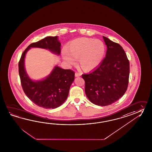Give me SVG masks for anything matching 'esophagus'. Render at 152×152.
<instances>
[{"label": "esophagus", "instance_id": "esophagus-1", "mask_svg": "<svg viewBox=\"0 0 152 152\" xmlns=\"http://www.w3.org/2000/svg\"><path fill=\"white\" fill-rule=\"evenodd\" d=\"M75 75V77H79V76H81V74H80L79 72H76Z\"/></svg>", "mask_w": 152, "mask_h": 152}]
</instances>
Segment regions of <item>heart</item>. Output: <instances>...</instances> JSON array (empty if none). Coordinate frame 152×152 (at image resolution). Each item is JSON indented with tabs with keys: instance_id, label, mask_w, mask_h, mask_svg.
<instances>
[{
	"instance_id": "heart-1",
	"label": "heart",
	"mask_w": 152,
	"mask_h": 152,
	"mask_svg": "<svg viewBox=\"0 0 152 152\" xmlns=\"http://www.w3.org/2000/svg\"><path fill=\"white\" fill-rule=\"evenodd\" d=\"M106 46L98 39L81 37L71 41L61 52L64 61L69 65L78 63L84 70H91L101 64L105 57Z\"/></svg>"
}]
</instances>
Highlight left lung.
I'll return each mask as SVG.
<instances>
[{
	"label": "left lung",
	"mask_w": 152,
	"mask_h": 152,
	"mask_svg": "<svg viewBox=\"0 0 152 152\" xmlns=\"http://www.w3.org/2000/svg\"><path fill=\"white\" fill-rule=\"evenodd\" d=\"M107 46L106 57L94 70L82 77L85 93L95 105H111L124 94L129 83V61L123 47L103 37Z\"/></svg>",
	"instance_id": "obj_1"
}]
</instances>
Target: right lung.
<instances>
[{
	"instance_id": "add662e5",
	"label": "right lung",
	"mask_w": 152,
	"mask_h": 152,
	"mask_svg": "<svg viewBox=\"0 0 152 152\" xmlns=\"http://www.w3.org/2000/svg\"><path fill=\"white\" fill-rule=\"evenodd\" d=\"M61 44L56 37H48L29 45L18 63L20 83L24 93L35 104L46 108H55L62 105L68 98L74 81V71L55 66L50 75L41 81H32L24 68L25 56L31 47L48 49L53 53H61Z\"/></svg>"
}]
</instances>
